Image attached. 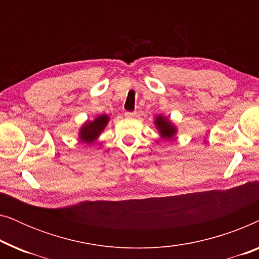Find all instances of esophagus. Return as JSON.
<instances>
[{
  "label": "esophagus",
  "mask_w": 259,
  "mask_h": 259,
  "mask_svg": "<svg viewBox=\"0 0 259 259\" xmlns=\"http://www.w3.org/2000/svg\"><path fill=\"white\" fill-rule=\"evenodd\" d=\"M134 115H136V112H125V116L127 118H133Z\"/></svg>",
  "instance_id": "obj_1"
}]
</instances>
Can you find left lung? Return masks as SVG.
Returning <instances> with one entry per match:
<instances>
[{
  "instance_id": "8db88e82",
  "label": "left lung",
  "mask_w": 259,
  "mask_h": 259,
  "mask_svg": "<svg viewBox=\"0 0 259 259\" xmlns=\"http://www.w3.org/2000/svg\"><path fill=\"white\" fill-rule=\"evenodd\" d=\"M155 125H157L158 130L160 131L161 136L164 138H172L175 136L176 130L171 123H169L168 120L162 118V116H158L157 120H155Z\"/></svg>"
}]
</instances>
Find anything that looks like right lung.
<instances>
[{
  "label": "right lung",
  "mask_w": 259,
  "mask_h": 259,
  "mask_svg": "<svg viewBox=\"0 0 259 259\" xmlns=\"http://www.w3.org/2000/svg\"><path fill=\"white\" fill-rule=\"evenodd\" d=\"M108 122L107 115H100L94 121L88 122L81 128L80 138L84 143H93Z\"/></svg>",
  "instance_id": "add662e5"
}]
</instances>
